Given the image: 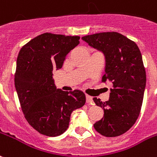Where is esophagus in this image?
<instances>
[{"label":"esophagus","instance_id":"obj_1","mask_svg":"<svg viewBox=\"0 0 157 157\" xmlns=\"http://www.w3.org/2000/svg\"><path fill=\"white\" fill-rule=\"evenodd\" d=\"M86 103L87 104H93V99H92L91 96H90V95H86Z\"/></svg>","mask_w":157,"mask_h":157}]
</instances>
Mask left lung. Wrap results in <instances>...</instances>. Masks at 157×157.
<instances>
[{
    "label": "left lung",
    "instance_id": "obj_1",
    "mask_svg": "<svg viewBox=\"0 0 157 157\" xmlns=\"http://www.w3.org/2000/svg\"><path fill=\"white\" fill-rule=\"evenodd\" d=\"M81 39L100 50L105 57L102 81H110L109 99L105 102L93 98L104 109V117L94 124L96 131L108 137L124 134L139 116L146 87V71L135 42L117 32H104Z\"/></svg>",
    "mask_w": 157,
    "mask_h": 157
}]
</instances>
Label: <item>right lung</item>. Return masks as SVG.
<instances>
[{
  "mask_svg": "<svg viewBox=\"0 0 157 157\" xmlns=\"http://www.w3.org/2000/svg\"><path fill=\"white\" fill-rule=\"evenodd\" d=\"M79 39V36L44 33L25 44L18 54L15 86L21 109L29 124L48 137L63 134L71 113L86 103L81 90L57 89L52 76Z\"/></svg>",
  "mask_w": 157,
  "mask_h": 157,
  "instance_id": "1",
  "label": "right lung"
}]
</instances>
